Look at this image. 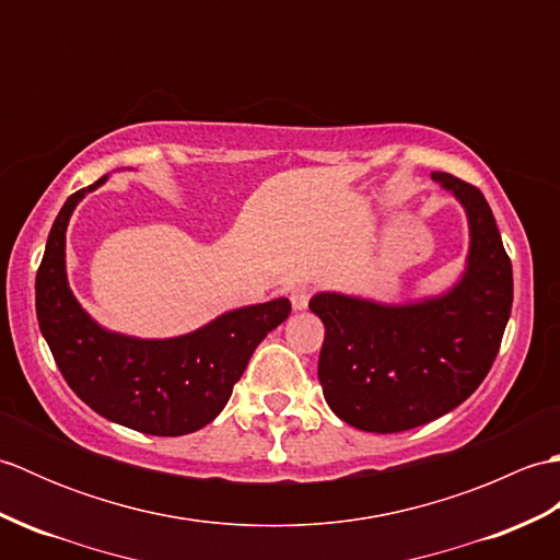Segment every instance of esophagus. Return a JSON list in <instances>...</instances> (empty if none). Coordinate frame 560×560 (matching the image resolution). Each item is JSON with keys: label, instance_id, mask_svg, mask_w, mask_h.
I'll return each mask as SVG.
<instances>
[{"label": "esophagus", "instance_id": "obj_1", "mask_svg": "<svg viewBox=\"0 0 560 560\" xmlns=\"http://www.w3.org/2000/svg\"><path fill=\"white\" fill-rule=\"evenodd\" d=\"M311 295H313V291L305 289V287L293 289V291H291V305H293V311H305L307 303H311Z\"/></svg>", "mask_w": 560, "mask_h": 560}]
</instances>
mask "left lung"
I'll use <instances>...</instances> for the list:
<instances>
[{
    "instance_id": "left-lung-1",
    "label": "left lung",
    "mask_w": 560,
    "mask_h": 560,
    "mask_svg": "<svg viewBox=\"0 0 560 560\" xmlns=\"http://www.w3.org/2000/svg\"><path fill=\"white\" fill-rule=\"evenodd\" d=\"M433 180L469 219L467 271L455 289L409 305L317 293L325 341L317 377L329 409L368 433H399L452 411L477 389L501 349L513 307V265L489 201L450 173Z\"/></svg>"
}]
</instances>
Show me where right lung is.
<instances>
[{"mask_svg": "<svg viewBox=\"0 0 560 560\" xmlns=\"http://www.w3.org/2000/svg\"><path fill=\"white\" fill-rule=\"evenodd\" d=\"M71 195L47 235L35 273V313L67 385L103 419L149 435H187L211 423L249 355L291 313L289 299L247 305L175 339H135L98 327L67 283L65 233L83 195Z\"/></svg>", "mask_w": 560, "mask_h": 560, "instance_id": "obj_1", "label": "right lung"}]
</instances>
